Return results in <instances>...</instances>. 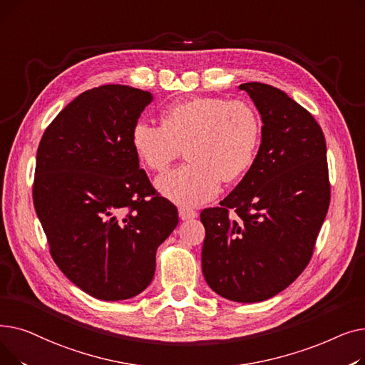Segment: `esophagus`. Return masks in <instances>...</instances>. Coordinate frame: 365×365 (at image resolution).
I'll list each match as a JSON object with an SVG mask.
<instances>
[{
	"label": "esophagus",
	"instance_id": "obj_1",
	"mask_svg": "<svg viewBox=\"0 0 365 365\" xmlns=\"http://www.w3.org/2000/svg\"><path fill=\"white\" fill-rule=\"evenodd\" d=\"M197 216H198V213L195 212V210H192V208H187V207H180V208H179V217H180L182 220L194 219V217H197Z\"/></svg>",
	"mask_w": 365,
	"mask_h": 365
}]
</instances>
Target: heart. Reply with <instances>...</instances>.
I'll return each instance as SVG.
<instances>
[{
    "label": "heart",
    "mask_w": 365,
    "mask_h": 365,
    "mask_svg": "<svg viewBox=\"0 0 365 365\" xmlns=\"http://www.w3.org/2000/svg\"><path fill=\"white\" fill-rule=\"evenodd\" d=\"M139 160L164 173L182 153L189 163L157 180L160 192L180 205L213 200L220 183L234 182L252 168L262 140L257 110L244 101L198 98L168 105L161 125L138 120L130 134Z\"/></svg>",
    "instance_id": "heart-1"
}]
</instances>
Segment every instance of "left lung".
I'll return each mask as SVG.
<instances>
[{
	"label": "left lung",
	"mask_w": 365,
	"mask_h": 365,
	"mask_svg": "<svg viewBox=\"0 0 365 365\" xmlns=\"http://www.w3.org/2000/svg\"><path fill=\"white\" fill-rule=\"evenodd\" d=\"M238 88L262 115V143L232 192L201 212V263L213 292L255 303L287 289L308 266L331 190L325 138L312 113L277 87Z\"/></svg>",
	"instance_id": "8db88e82"
}]
</instances>
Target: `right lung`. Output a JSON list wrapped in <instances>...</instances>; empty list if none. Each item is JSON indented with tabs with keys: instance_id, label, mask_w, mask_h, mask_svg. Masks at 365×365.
<instances>
[{
	"instance_id": "1",
	"label": "right lung",
	"mask_w": 365,
	"mask_h": 365,
	"mask_svg": "<svg viewBox=\"0 0 365 365\" xmlns=\"http://www.w3.org/2000/svg\"><path fill=\"white\" fill-rule=\"evenodd\" d=\"M149 91L120 84L73 99L36 150L32 198L50 255L87 294L138 296L155 274L157 248L179 223L152 186L130 140Z\"/></svg>"
}]
</instances>
